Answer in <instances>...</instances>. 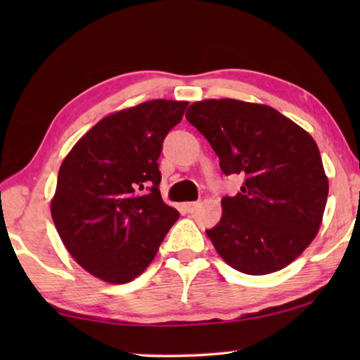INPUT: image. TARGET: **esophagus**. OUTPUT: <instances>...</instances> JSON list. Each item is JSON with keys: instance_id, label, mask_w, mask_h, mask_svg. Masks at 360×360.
<instances>
[{"instance_id": "34e87169", "label": "esophagus", "mask_w": 360, "mask_h": 360, "mask_svg": "<svg viewBox=\"0 0 360 360\" xmlns=\"http://www.w3.org/2000/svg\"><path fill=\"white\" fill-rule=\"evenodd\" d=\"M198 206H200V203H196V201H188V203H184V208L186 213H193Z\"/></svg>"}]
</instances>
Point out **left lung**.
Masks as SVG:
<instances>
[{
  "mask_svg": "<svg viewBox=\"0 0 360 360\" xmlns=\"http://www.w3.org/2000/svg\"><path fill=\"white\" fill-rule=\"evenodd\" d=\"M186 120L219 157L226 175H243L223 216L206 231L216 252L249 275L277 272L316 238L329 184L318 146L277 110L239 100L196 101Z\"/></svg>",
  "mask_w": 360,
  "mask_h": 360,
  "instance_id": "8db88e82",
  "label": "left lung"
}]
</instances>
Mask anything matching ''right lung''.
Wrapping results in <instances>:
<instances>
[{
	"instance_id": "1",
	"label": "right lung",
	"mask_w": 360,
	"mask_h": 360,
	"mask_svg": "<svg viewBox=\"0 0 360 360\" xmlns=\"http://www.w3.org/2000/svg\"><path fill=\"white\" fill-rule=\"evenodd\" d=\"M188 101L152 100L98 121L63 159L51 213L93 277L127 283L149 267L179 211L160 196L162 142Z\"/></svg>"
}]
</instances>
